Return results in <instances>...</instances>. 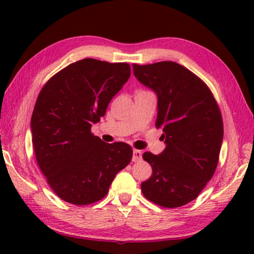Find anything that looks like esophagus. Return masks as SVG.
<instances>
[{
	"instance_id": "1",
	"label": "esophagus",
	"mask_w": 254,
	"mask_h": 254,
	"mask_svg": "<svg viewBox=\"0 0 254 254\" xmlns=\"http://www.w3.org/2000/svg\"><path fill=\"white\" fill-rule=\"evenodd\" d=\"M142 159V151L137 150V149H134L133 151V162H138Z\"/></svg>"
}]
</instances>
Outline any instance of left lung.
Returning <instances> with one entry per match:
<instances>
[{
	"mask_svg": "<svg viewBox=\"0 0 254 254\" xmlns=\"http://www.w3.org/2000/svg\"><path fill=\"white\" fill-rule=\"evenodd\" d=\"M135 77L158 97L156 128L166 148L159 155L144 152L152 175L141 184L143 195L164 208L196 199L217 168L223 119L208 85L172 61L133 64Z\"/></svg>",
	"mask_w": 254,
	"mask_h": 254,
	"instance_id": "1",
	"label": "left lung"
}]
</instances>
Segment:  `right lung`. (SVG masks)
<instances>
[{"mask_svg": "<svg viewBox=\"0 0 254 254\" xmlns=\"http://www.w3.org/2000/svg\"><path fill=\"white\" fill-rule=\"evenodd\" d=\"M129 76L126 62L88 58L57 72L40 90L31 118L34 154L48 185L65 202L102 200L130 163L129 144L105 143L91 133Z\"/></svg>", "mask_w": 254, "mask_h": 254, "instance_id": "add662e5", "label": "right lung"}]
</instances>
